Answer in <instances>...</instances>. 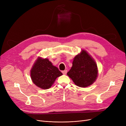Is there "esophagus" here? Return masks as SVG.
I'll list each match as a JSON object with an SVG mask.
<instances>
[{
	"mask_svg": "<svg viewBox=\"0 0 126 126\" xmlns=\"http://www.w3.org/2000/svg\"><path fill=\"white\" fill-rule=\"evenodd\" d=\"M62 72H63V75H66V74H67V70H64Z\"/></svg>",
	"mask_w": 126,
	"mask_h": 126,
	"instance_id": "obj_1",
	"label": "esophagus"
}]
</instances>
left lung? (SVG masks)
<instances>
[{
	"label": "left lung",
	"instance_id": "1",
	"mask_svg": "<svg viewBox=\"0 0 126 126\" xmlns=\"http://www.w3.org/2000/svg\"><path fill=\"white\" fill-rule=\"evenodd\" d=\"M67 75L76 85L86 87L94 82L98 76L96 63L84 50L76 56L72 62L71 69Z\"/></svg>",
	"mask_w": 126,
	"mask_h": 126
}]
</instances>
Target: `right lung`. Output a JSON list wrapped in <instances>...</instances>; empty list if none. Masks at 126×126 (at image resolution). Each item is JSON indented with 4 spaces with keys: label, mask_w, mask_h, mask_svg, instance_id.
Listing matches in <instances>:
<instances>
[{
    "label": "right lung",
    "mask_w": 126,
    "mask_h": 126,
    "mask_svg": "<svg viewBox=\"0 0 126 126\" xmlns=\"http://www.w3.org/2000/svg\"><path fill=\"white\" fill-rule=\"evenodd\" d=\"M63 74L49 60L38 58L30 72L32 82L38 87L47 89L51 87L56 79Z\"/></svg>",
    "instance_id": "right-lung-1"
}]
</instances>
